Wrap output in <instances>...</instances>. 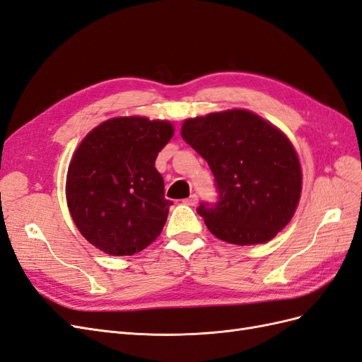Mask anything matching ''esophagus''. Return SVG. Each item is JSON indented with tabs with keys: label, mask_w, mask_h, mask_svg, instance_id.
<instances>
[{
	"label": "esophagus",
	"mask_w": 362,
	"mask_h": 362,
	"mask_svg": "<svg viewBox=\"0 0 362 362\" xmlns=\"http://www.w3.org/2000/svg\"><path fill=\"white\" fill-rule=\"evenodd\" d=\"M184 204H185V205H190V206H194L196 204H198V194H192L190 198L184 199Z\"/></svg>",
	"instance_id": "1"
}]
</instances>
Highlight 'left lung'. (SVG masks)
I'll return each mask as SVG.
<instances>
[{
  "mask_svg": "<svg viewBox=\"0 0 362 362\" xmlns=\"http://www.w3.org/2000/svg\"><path fill=\"white\" fill-rule=\"evenodd\" d=\"M181 136L214 175L217 202L198 206L213 235L246 246L286 228L300 199L302 170L282 131L235 108L184 120Z\"/></svg>",
  "mask_w": 362,
  "mask_h": 362,
  "instance_id": "left-lung-1",
  "label": "left lung"
}]
</instances>
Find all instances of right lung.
Listing matches in <instances>:
<instances>
[{
  "label": "right lung",
  "mask_w": 362,
  "mask_h": 362,
  "mask_svg": "<svg viewBox=\"0 0 362 362\" xmlns=\"http://www.w3.org/2000/svg\"><path fill=\"white\" fill-rule=\"evenodd\" d=\"M173 136L168 120L113 117L76 148L66 177L69 213L83 237L108 255H134L160 235L172 201L156 169Z\"/></svg>",
  "instance_id": "obj_1"
}]
</instances>
